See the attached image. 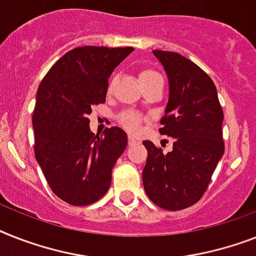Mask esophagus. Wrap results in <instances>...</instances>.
<instances>
[{
  "label": "esophagus",
  "mask_w": 256,
  "mask_h": 256,
  "mask_svg": "<svg viewBox=\"0 0 256 256\" xmlns=\"http://www.w3.org/2000/svg\"><path fill=\"white\" fill-rule=\"evenodd\" d=\"M135 143H136V139L130 135V136H128V144H130V146H132V144H135Z\"/></svg>",
  "instance_id": "1"
}]
</instances>
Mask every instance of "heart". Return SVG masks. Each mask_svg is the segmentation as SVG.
Wrapping results in <instances>:
<instances>
[{
	"label": "heart",
	"instance_id": "heart-1",
	"mask_svg": "<svg viewBox=\"0 0 256 256\" xmlns=\"http://www.w3.org/2000/svg\"><path fill=\"white\" fill-rule=\"evenodd\" d=\"M160 78V74L152 70H140V74H139V81H140V84H144L147 81H151L154 80V78ZM112 84H113V82H110L109 84V90L112 89ZM140 122H142L140 114L132 112V110L124 112V113H121V116H120V124H121L124 128H128V132H135V130L139 128Z\"/></svg>",
	"mask_w": 256,
	"mask_h": 256
}]
</instances>
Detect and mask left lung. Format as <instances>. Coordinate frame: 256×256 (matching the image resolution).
I'll return each mask as SVG.
<instances>
[{
    "mask_svg": "<svg viewBox=\"0 0 256 256\" xmlns=\"http://www.w3.org/2000/svg\"><path fill=\"white\" fill-rule=\"evenodd\" d=\"M170 84V97L159 132L174 138L172 151L163 154L151 140L142 178L144 192L167 210L192 206L206 190L221 160L224 112L214 82L197 64L180 54L154 50Z\"/></svg>",
    "mask_w": 256,
    "mask_h": 256,
    "instance_id": "8db88e82",
    "label": "left lung"
}]
</instances>
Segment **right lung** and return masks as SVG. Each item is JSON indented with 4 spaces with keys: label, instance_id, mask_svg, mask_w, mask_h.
<instances>
[{
    "label": "right lung",
    "instance_id": "obj_1",
    "mask_svg": "<svg viewBox=\"0 0 256 256\" xmlns=\"http://www.w3.org/2000/svg\"><path fill=\"white\" fill-rule=\"evenodd\" d=\"M132 51L96 46L70 50L39 85L32 114L35 158L50 188L70 205H90L108 192L112 170L128 146L121 128L93 134L88 116L105 102L110 74Z\"/></svg>",
    "mask_w": 256,
    "mask_h": 256
}]
</instances>
